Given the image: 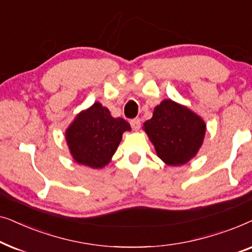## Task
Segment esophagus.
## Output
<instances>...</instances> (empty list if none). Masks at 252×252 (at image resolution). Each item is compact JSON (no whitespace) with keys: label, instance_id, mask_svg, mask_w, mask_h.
Listing matches in <instances>:
<instances>
[{"label":"esophagus","instance_id":"34e87169","mask_svg":"<svg viewBox=\"0 0 252 252\" xmlns=\"http://www.w3.org/2000/svg\"><path fill=\"white\" fill-rule=\"evenodd\" d=\"M129 124H130V126H132V128H133L134 130H137V129H140V127H141V120H140L139 118H134V119H130Z\"/></svg>","mask_w":252,"mask_h":252}]
</instances>
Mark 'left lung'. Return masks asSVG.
Wrapping results in <instances>:
<instances>
[{
	"instance_id": "obj_1",
	"label": "left lung",
	"mask_w": 252,
	"mask_h": 252,
	"mask_svg": "<svg viewBox=\"0 0 252 252\" xmlns=\"http://www.w3.org/2000/svg\"><path fill=\"white\" fill-rule=\"evenodd\" d=\"M201 117L172 99L155 108L143 128L154 143L157 156L167 165H184L197 154L205 134Z\"/></svg>"
}]
</instances>
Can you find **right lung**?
Segmentation results:
<instances>
[{
  "label": "right lung",
  "mask_w": 252,
  "mask_h": 252,
  "mask_svg": "<svg viewBox=\"0 0 252 252\" xmlns=\"http://www.w3.org/2000/svg\"><path fill=\"white\" fill-rule=\"evenodd\" d=\"M125 130H130L125 119L113 118L109 109L96 102L75 117L65 137L77 163L101 168L109 164Z\"/></svg>",
  "instance_id": "add662e5"
}]
</instances>
